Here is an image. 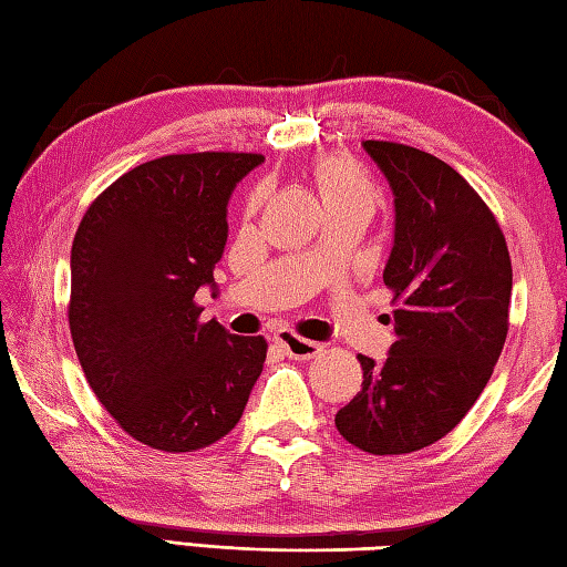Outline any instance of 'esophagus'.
Listing matches in <instances>:
<instances>
[{"mask_svg": "<svg viewBox=\"0 0 567 567\" xmlns=\"http://www.w3.org/2000/svg\"><path fill=\"white\" fill-rule=\"evenodd\" d=\"M274 340L286 350V355L293 358V360H311V358L318 355L320 350H323V346H320V343H313V340H306L301 336H296L293 330H286V328L279 330V333L274 336Z\"/></svg>", "mask_w": 567, "mask_h": 567, "instance_id": "34e87169", "label": "esophagus"}]
</instances>
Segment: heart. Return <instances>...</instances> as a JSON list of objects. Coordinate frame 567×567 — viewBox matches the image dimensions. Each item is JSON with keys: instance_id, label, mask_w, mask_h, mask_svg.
I'll return each mask as SVG.
<instances>
[{"instance_id": "heart-1", "label": "heart", "mask_w": 567, "mask_h": 567, "mask_svg": "<svg viewBox=\"0 0 567 567\" xmlns=\"http://www.w3.org/2000/svg\"><path fill=\"white\" fill-rule=\"evenodd\" d=\"M316 185L320 189V197L328 205V202H350V199H362L375 205V185L370 183V177L362 173L352 159L340 157V155H326L316 163ZM261 199V192H256L251 197V207Z\"/></svg>"}]
</instances>
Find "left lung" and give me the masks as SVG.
<instances>
[{"label":"left lung","mask_w":567,"mask_h":567,"mask_svg":"<svg viewBox=\"0 0 567 567\" xmlns=\"http://www.w3.org/2000/svg\"><path fill=\"white\" fill-rule=\"evenodd\" d=\"M394 195V343L358 355L362 388L336 414L343 440L378 456L424 450L474 408L508 333L514 271L494 212L450 167L410 145L362 143Z\"/></svg>","instance_id":"obj_1"}]
</instances>
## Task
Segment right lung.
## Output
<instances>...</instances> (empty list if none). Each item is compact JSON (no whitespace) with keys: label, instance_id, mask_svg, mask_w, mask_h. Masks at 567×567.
I'll return each mask as SVG.
<instances>
[{"label":"right lung","instance_id":"add662e5","mask_svg":"<svg viewBox=\"0 0 567 567\" xmlns=\"http://www.w3.org/2000/svg\"><path fill=\"white\" fill-rule=\"evenodd\" d=\"M264 155L187 153L133 167L85 209L71 247L69 328L83 375L121 430L197 452L229 434L266 360L261 336L202 323L234 187Z\"/></svg>","mask_w":567,"mask_h":567}]
</instances>
